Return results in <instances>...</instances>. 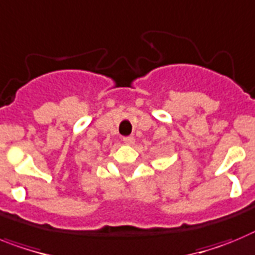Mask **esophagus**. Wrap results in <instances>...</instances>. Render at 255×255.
<instances>
[{"label": "esophagus", "mask_w": 255, "mask_h": 255, "mask_svg": "<svg viewBox=\"0 0 255 255\" xmlns=\"http://www.w3.org/2000/svg\"><path fill=\"white\" fill-rule=\"evenodd\" d=\"M123 142L127 145H133L134 143V137L133 136H126L123 137Z\"/></svg>", "instance_id": "obj_1"}]
</instances>
